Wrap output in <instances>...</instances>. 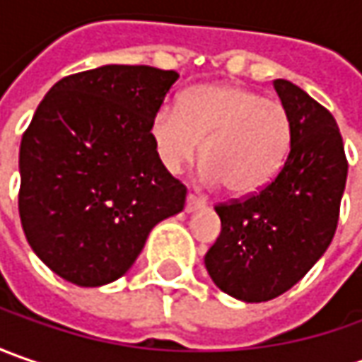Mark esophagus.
Here are the masks:
<instances>
[{
	"label": "esophagus",
	"mask_w": 362,
	"mask_h": 362,
	"mask_svg": "<svg viewBox=\"0 0 362 362\" xmlns=\"http://www.w3.org/2000/svg\"><path fill=\"white\" fill-rule=\"evenodd\" d=\"M203 205H205L203 199H199V197H197V195H193V193H189L187 202H185V211H187V214H193V211L202 209Z\"/></svg>",
	"instance_id": "esophagus-1"
}]
</instances>
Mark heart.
I'll return each mask as SVG.
<instances>
[{"label":"heart","mask_w":362,"mask_h":362,"mask_svg":"<svg viewBox=\"0 0 362 362\" xmlns=\"http://www.w3.org/2000/svg\"><path fill=\"white\" fill-rule=\"evenodd\" d=\"M148 134L169 173H179L202 151L203 183H223L231 195L245 197L284 169L294 129L278 100L235 84H199L181 94L177 108L159 106Z\"/></svg>","instance_id":"obj_1"}]
</instances>
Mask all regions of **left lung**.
<instances>
[{"label":"left lung","instance_id":"obj_1","mask_svg":"<svg viewBox=\"0 0 362 362\" xmlns=\"http://www.w3.org/2000/svg\"><path fill=\"white\" fill-rule=\"evenodd\" d=\"M292 119L284 169L268 187L216 205L221 233L205 254L219 290L266 302L300 282L334 238L349 163L337 120L288 80H274Z\"/></svg>","mask_w":362,"mask_h":362}]
</instances>
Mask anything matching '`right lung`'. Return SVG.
Listing matches in <instances>:
<instances>
[{"label":"right lung","instance_id":"1","mask_svg":"<svg viewBox=\"0 0 362 362\" xmlns=\"http://www.w3.org/2000/svg\"><path fill=\"white\" fill-rule=\"evenodd\" d=\"M179 74L108 64L58 80L20 146V219L35 256L84 288L115 282L187 189L157 159L148 124Z\"/></svg>","mask_w":362,"mask_h":362}]
</instances>
